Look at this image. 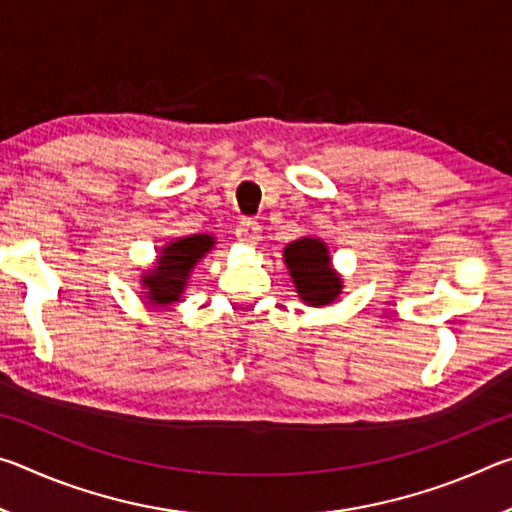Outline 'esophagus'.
Returning a JSON list of instances; mask_svg holds the SVG:
<instances>
[{
	"mask_svg": "<svg viewBox=\"0 0 512 512\" xmlns=\"http://www.w3.org/2000/svg\"><path fill=\"white\" fill-rule=\"evenodd\" d=\"M237 239L241 241V244H250L255 246L259 239H262V225H259L257 221H250V219H244L239 225H237Z\"/></svg>",
	"mask_w": 512,
	"mask_h": 512,
	"instance_id": "esophagus-1",
	"label": "esophagus"
}]
</instances>
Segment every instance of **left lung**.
I'll return each mask as SVG.
<instances>
[{
  "label": "left lung",
  "mask_w": 512,
  "mask_h": 512,
  "mask_svg": "<svg viewBox=\"0 0 512 512\" xmlns=\"http://www.w3.org/2000/svg\"><path fill=\"white\" fill-rule=\"evenodd\" d=\"M282 259L289 268L298 298L309 307H327L343 293V277L332 264L320 237H300L284 246Z\"/></svg>",
  "instance_id": "1"
}]
</instances>
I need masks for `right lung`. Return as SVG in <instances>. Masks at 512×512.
<instances>
[{
	"label": "right lung",
	"instance_id": "1",
	"mask_svg": "<svg viewBox=\"0 0 512 512\" xmlns=\"http://www.w3.org/2000/svg\"><path fill=\"white\" fill-rule=\"evenodd\" d=\"M214 244L216 237L210 232L167 241L158 250L153 266L144 268L140 275L142 296L149 300V305L171 307L173 302H180L196 264L210 253Z\"/></svg>",
	"mask_w": 512,
	"mask_h": 512
}]
</instances>
